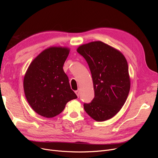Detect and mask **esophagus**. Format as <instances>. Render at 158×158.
<instances>
[{"mask_svg":"<svg viewBox=\"0 0 158 158\" xmlns=\"http://www.w3.org/2000/svg\"><path fill=\"white\" fill-rule=\"evenodd\" d=\"M75 93L76 94V95H77V96L79 97V95H80V92H79V90L78 89V90H77V91H75Z\"/></svg>","mask_w":158,"mask_h":158,"instance_id":"esophagus-1","label":"esophagus"}]
</instances>
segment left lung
<instances>
[{
  "instance_id": "obj_1",
  "label": "left lung",
  "mask_w": 158,
  "mask_h": 158,
  "mask_svg": "<svg viewBox=\"0 0 158 158\" xmlns=\"http://www.w3.org/2000/svg\"><path fill=\"white\" fill-rule=\"evenodd\" d=\"M77 51L89 66L94 88V98L84 103V109L96 121L110 119L121 110L129 93L126 59L117 50L99 41L82 45Z\"/></svg>"
}]
</instances>
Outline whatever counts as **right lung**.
Masks as SVG:
<instances>
[{"instance_id":"obj_1","label":"right lung","mask_w":158,"mask_h":158,"mask_svg":"<svg viewBox=\"0 0 158 158\" xmlns=\"http://www.w3.org/2000/svg\"><path fill=\"white\" fill-rule=\"evenodd\" d=\"M69 54L66 48H48L32 61L25 75L27 101L33 110L44 117L60 114L66 103L77 98L63 69Z\"/></svg>"}]
</instances>
